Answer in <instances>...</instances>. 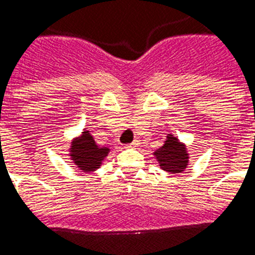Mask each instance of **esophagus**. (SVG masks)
I'll use <instances>...</instances> for the list:
<instances>
[{
    "instance_id": "obj_1",
    "label": "esophagus",
    "mask_w": 255,
    "mask_h": 255,
    "mask_svg": "<svg viewBox=\"0 0 255 255\" xmlns=\"http://www.w3.org/2000/svg\"><path fill=\"white\" fill-rule=\"evenodd\" d=\"M139 144V143H137V140H133L132 141V143H129V144H127V147L128 148H132V147H136V145Z\"/></svg>"
}]
</instances>
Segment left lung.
<instances>
[{"instance_id":"1","label":"left lung","mask_w":255,"mask_h":255,"mask_svg":"<svg viewBox=\"0 0 255 255\" xmlns=\"http://www.w3.org/2000/svg\"><path fill=\"white\" fill-rule=\"evenodd\" d=\"M153 155L158 159L160 168L172 174L182 172L188 164L187 149L172 135L167 136L164 144L156 149Z\"/></svg>"}]
</instances>
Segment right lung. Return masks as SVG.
Segmentation results:
<instances>
[{
	"label": "right lung",
	"instance_id": "add662e5",
	"mask_svg": "<svg viewBox=\"0 0 255 255\" xmlns=\"http://www.w3.org/2000/svg\"><path fill=\"white\" fill-rule=\"evenodd\" d=\"M108 152H110V148L99 147L93 140L89 131L85 129L80 137L72 141L69 156L81 171L89 172V171L97 170L102 166V162L106 159Z\"/></svg>",
	"mask_w": 255,
	"mask_h": 255
}]
</instances>
